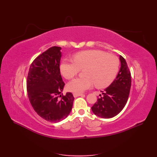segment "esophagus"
Masks as SVG:
<instances>
[{"label": "esophagus", "mask_w": 157, "mask_h": 157, "mask_svg": "<svg viewBox=\"0 0 157 157\" xmlns=\"http://www.w3.org/2000/svg\"><path fill=\"white\" fill-rule=\"evenodd\" d=\"M84 94H77V93H73V96L75 98H77V97H78V96H83Z\"/></svg>", "instance_id": "esophagus-1"}]
</instances>
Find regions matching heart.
Listing matches in <instances>:
<instances>
[{"mask_svg":"<svg viewBox=\"0 0 157 157\" xmlns=\"http://www.w3.org/2000/svg\"><path fill=\"white\" fill-rule=\"evenodd\" d=\"M73 61L64 59L60 65L63 77L71 79L77 75L80 69H84L86 77L77 78L70 81L67 88L73 93H82L91 88L94 83L97 88H103L110 85L116 78L120 62L117 57L105 52L90 50L78 52Z\"/></svg>","mask_w":157,"mask_h":157,"instance_id":"1","label":"heart"}]
</instances>
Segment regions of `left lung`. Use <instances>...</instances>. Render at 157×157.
<instances>
[{
    "mask_svg": "<svg viewBox=\"0 0 157 157\" xmlns=\"http://www.w3.org/2000/svg\"><path fill=\"white\" fill-rule=\"evenodd\" d=\"M121 68L114 81L100 95L92 111L98 117L111 118L117 115L127 103L131 88V74L126 61L119 56Z\"/></svg>",
    "mask_w": 157,
    "mask_h": 157,
    "instance_id": "8db88e82",
    "label": "left lung"
}]
</instances>
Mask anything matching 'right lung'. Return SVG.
<instances>
[{"label": "right lung", "instance_id": "1", "mask_svg": "<svg viewBox=\"0 0 157 157\" xmlns=\"http://www.w3.org/2000/svg\"><path fill=\"white\" fill-rule=\"evenodd\" d=\"M61 49L53 46L38 56L30 66L27 80L28 98L33 109L52 122L67 117L75 99L72 93L62 94L65 83L59 69Z\"/></svg>", "mask_w": 157, "mask_h": 157}]
</instances>
